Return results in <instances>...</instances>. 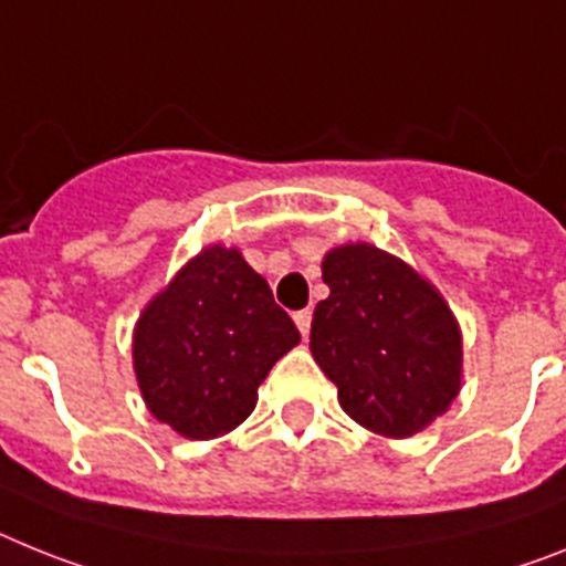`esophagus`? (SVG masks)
<instances>
[{
    "label": "esophagus",
    "mask_w": 566,
    "mask_h": 566,
    "mask_svg": "<svg viewBox=\"0 0 566 566\" xmlns=\"http://www.w3.org/2000/svg\"><path fill=\"white\" fill-rule=\"evenodd\" d=\"M293 322H296L298 333H302L304 338H307V333H311V322H313V313L311 311H298L293 313Z\"/></svg>",
    "instance_id": "esophagus-1"
}]
</instances>
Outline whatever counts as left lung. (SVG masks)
<instances>
[{
    "mask_svg": "<svg viewBox=\"0 0 566 566\" xmlns=\"http://www.w3.org/2000/svg\"><path fill=\"white\" fill-rule=\"evenodd\" d=\"M322 279L331 296L313 311L311 353L342 410L385 439L444 416L461 390L464 342L439 287L367 242L327 250Z\"/></svg>",
    "mask_w": 566,
    "mask_h": 566,
    "instance_id": "obj_1",
    "label": "left lung"
}]
</instances>
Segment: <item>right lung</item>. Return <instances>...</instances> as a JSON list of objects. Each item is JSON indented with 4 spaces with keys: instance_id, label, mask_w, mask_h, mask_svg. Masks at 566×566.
Masks as SVG:
<instances>
[{
    "instance_id": "right-lung-1",
    "label": "right lung",
    "mask_w": 566,
    "mask_h": 566,
    "mask_svg": "<svg viewBox=\"0 0 566 566\" xmlns=\"http://www.w3.org/2000/svg\"><path fill=\"white\" fill-rule=\"evenodd\" d=\"M298 342L242 250L208 244L139 313L134 373L156 421L208 441L248 419L270 367Z\"/></svg>"
}]
</instances>
